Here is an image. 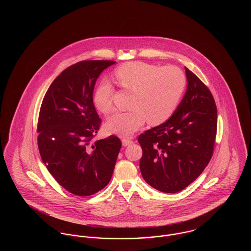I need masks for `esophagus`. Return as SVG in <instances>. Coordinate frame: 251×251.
<instances>
[{"label": "esophagus", "instance_id": "1", "mask_svg": "<svg viewBox=\"0 0 251 251\" xmlns=\"http://www.w3.org/2000/svg\"><path fill=\"white\" fill-rule=\"evenodd\" d=\"M133 143V141L129 139V138H123L122 139V146L123 147H127V146H130L131 144Z\"/></svg>", "mask_w": 251, "mask_h": 251}]
</instances>
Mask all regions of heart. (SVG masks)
Segmentation results:
<instances>
[{"instance_id": "heart-1", "label": "heart", "mask_w": 251, "mask_h": 251, "mask_svg": "<svg viewBox=\"0 0 251 251\" xmlns=\"http://www.w3.org/2000/svg\"><path fill=\"white\" fill-rule=\"evenodd\" d=\"M115 76L120 86L131 92L126 112H118L105 122L109 132L130 136L146 121L155 126L167 121L178 107L186 80L176 67H158L140 61L120 67ZM114 87L106 81L98 84L93 94L96 107L103 114L113 111Z\"/></svg>"}]
</instances>
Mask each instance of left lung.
Returning a JSON list of instances; mask_svg holds the SVG:
<instances>
[{"instance_id": "obj_1", "label": "left lung", "mask_w": 251, "mask_h": 251, "mask_svg": "<svg viewBox=\"0 0 251 251\" xmlns=\"http://www.w3.org/2000/svg\"><path fill=\"white\" fill-rule=\"evenodd\" d=\"M187 88L171 118L138 137L140 171L159 191L177 193L197 179L214 151L217 110L214 97L186 67Z\"/></svg>"}]
</instances>
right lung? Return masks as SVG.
I'll return each mask as SVG.
<instances>
[{
	"instance_id": "1",
	"label": "right lung",
	"mask_w": 251,
	"mask_h": 251,
	"mask_svg": "<svg viewBox=\"0 0 251 251\" xmlns=\"http://www.w3.org/2000/svg\"><path fill=\"white\" fill-rule=\"evenodd\" d=\"M115 63L89 60L69 67L50 85L40 107L41 159L60 185L77 196H91L107 185L121 148L115 135L91 143L101 123L93 103L96 81Z\"/></svg>"
}]
</instances>
